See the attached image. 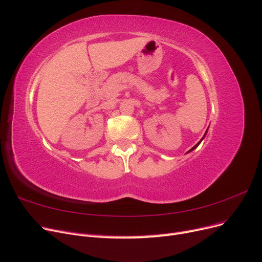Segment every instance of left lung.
I'll return each mask as SVG.
<instances>
[{
    "instance_id": "left-lung-1",
    "label": "left lung",
    "mask_w": 262,
    "mask_h": 262,
    "mask_svg": "<svg viewBox=\"0 0 262 262\" xmlns=\"http://www.w3.org/2000/svg\"><path fill=\"white\" fill-rule=\"evenodd\" d=\"M205 133H207V132H205ZM204 136H205V134H204ZM203 138H204V137H203ZM203 138H202V139H203ZM201 141H202V140H201ZM201 141H200V142H201ZM200 142H199V143H198V144H195V145H194V146H193V147H192L191 149H190V150H192L193 148H195V147H196L198 145H199V144H200ZM190 150H189V152H190Z\"/></svg>"
}]
</instances>
